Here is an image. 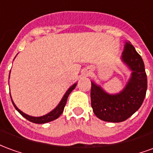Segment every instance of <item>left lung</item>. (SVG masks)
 <instances>
[{"mask_svg":"<svg viewBox=\"0 0 153 153\" xmlns=\"http://www.w3.org/2000/svg\"><path fill=\"white\" fill-rule=\"evenodd\" d=\"M121 60L131 71L125 87L118 93H106L91 81V105L95 115L107 122L125 121L142 106L146 96L148 79L141 56L130 42H127Z\"/></svg>","mask_w":153,"mask_h":153,"instance_id":"obj_1","label":"left lung"}]
</instances>
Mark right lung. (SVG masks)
Instances as JSON below:
<instances>
[{"label": "right lung", "mask_w": 153, "mask_h": 153, "mask_svg": "<svg viewBox=\"0 0 153 153\" xmlns=\"http://www.w3.org/2000/svg\"><path fill=\"white\" fill-rule=\"evenodd\" d=\"M76 85L77 83H74L72 86H70V88H69V89L67 90L66 93L64 94L63 97L61 98L59 104H58L52 111H51L50 112L47 113L46 115H42V116H38V117H37V116H31V115H27V114H25V113L23 112V111H21L17 106H15V104L14 103V102H13V100H12V97H11L12 103H13V105L15 106V109L17 110L20 113L25 119H27L28 120H29L30 122H33V123H35V124H45V123H48V122L52 121V120H56V119H57L58 117H60V115H61L64 111V108H65V104H66L68 97L70 95V93L75 88Z\"/></svg>", "instance_id": "right-lung-1"}]
</instances>
